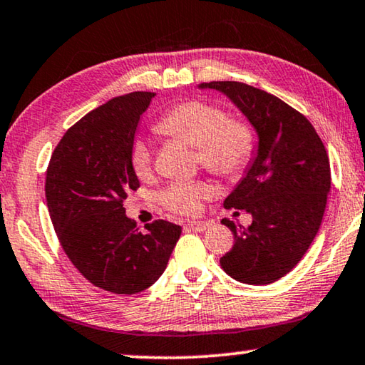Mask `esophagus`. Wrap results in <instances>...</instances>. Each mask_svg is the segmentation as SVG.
Segmentation results:
<instances>
[{"mask_svg":"<svg viewBox=\"0 0 365 365\" xmlns=\"http://www.w3.org/2000/svg\"><path fill=\"white\" fill-rule=\"evenodd\" d=\"M185 227L190 231H195V232H203L210 227V222H205V221H192L188 222V225H185Z\"/></svg>","mask_w":365,"mask_h":365,"instance_id":"obj_1","label":"esophagus"}]
</instances>
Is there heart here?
<instances>
[{"label": "heart", "instance_id": "heart-1", "mask_svg": "<svg viewBox=\"0 0 365 365\" xmlns=\"http://www.w3.org/2000/svg\"><path fill=\"white\" fill-rule=\"evenodd\" d=\"M155 130L198 149V162L217 177L236 180L246 170L254 154V133L242 121L230 119L220 108L201 101L182 103L165 113ZM130 165L139 180L152 175V150L138 140L130 152ZM210 195L203 182L173 183L162 193V203L173 213H198L201 200Z\"/></svg>", "mask_w": 365, "mask_h": 365}]
</instances>
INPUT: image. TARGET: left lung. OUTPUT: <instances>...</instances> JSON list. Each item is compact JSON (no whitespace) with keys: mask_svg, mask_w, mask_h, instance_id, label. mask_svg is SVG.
I'll use <instances>...</instances> for the list:
<instances>
[{"mask_svg":"<svg viewBox=\"0 0 365 365\" xmlns=\"http://www.w3.org/2000/svg\"><path fill=\"white\" fill-rule=\"evenodd\" d=\"M230 98L257 133L246 173L225 200V208L252 216L249 227L221 222L235 235V246L220 264L232 279L269 285L300 262L322 226L331 188L326 149L303 114L280 98L239 81L198 85Z\"/></svg>","mask_w":365,"mask_h":365,"instance_id":"8db88e82","label":"left lung"}]
</instances>
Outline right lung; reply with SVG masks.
Returning a JSON list of instances; mask_svg holds the SVG:
<instances>
[{
  "label": "right lung",
  "mask_w": 365,
  "mask_h": 365,
  "mask_svg": "<svg viewBox=\"0 0 365 365\" xmlns=\"http://www.w3.org/2000/svg\"><path fill=\"white\" fill-rule=\"evenodd\" d=\"M154 96L134 91L90 111L63 134L47 167V208L65 254L86 280L118 295L155 284L182 235L164 220L140 232L123 206L139 188L130 152Z\"/></svg>",
  "instance_id": "1"
}]
</instances>
